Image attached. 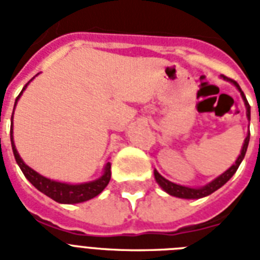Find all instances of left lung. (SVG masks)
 <instances>
[{
	"mask_svg": "<svg viewBox=\"0 0 260 260\" xmlns=\"http://www.w3.org/2000/svg\"><path fill=\"white\" fill-rule=\"evenodd\" d=\"M221 77L225 79V81H230L231 83H234L235 86H236V89L240 91L243 101H244V105H246V109H247V118L250 120L251 117L250 104H248L246 95H244V93H243L240 86H239V83L236 82V81H234V79L226 78V77H224V75H221ZM248 142H250V135H247L246 140H244V144H243L242 147V152H240V155H239V158L236 159V162H235L234 165H232V166L225 171V173H222L220 177H217L216 179L209 182L208 185L202 186V187H187V186H181V185H177V183H173V182L167 181L166 178H163L156 170H154L155 179H156L159 186H160L166 193H169L170 196H174V197L186 198V200H197V198L206 197V196H209V194H212L217 189H220L222 185H225L226 182L230 181L231 178H232V175L236 173V170H238L239 166H240V163H242V160L244 159V155H246L247 152V147H248Z\"/></svg>",
	"mask_w": 260,
	"mask_h": 260,
	"instance_id": "1",
	"label": "left lung"
}]
</instances>
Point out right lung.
I'll return each mask as SVG.
<instances>
[{
	"label": "right lung",
	"mask_w": 260,
	"mask_h": 260,
	"mask_svg": "<svg viewBox=\"0 0 260 260\" xmlns=\"http://www.w3.org/2000/svg\"><path fill=\"white\" fill-rule=\"evenodd\" d=\"M34 79V78H32ZM30 79V81H32ZM29 81V82H30ZM28 82V83H29ZM26 83L25 86L22 87L21 93L18 94V97L16 98V102H14V106L17 104L18 98L22 94V91L25 90V87L28 86ZM14 112V108H13ZM13 118V116H12ZM10 142H12V150H13V155L16 162L21 169L22 174L25 175V178L32 183V185L47 196V197L52 198L54 201L59 202V204H78V202H85L87 200H91L95 196L101 193L102 190L105 189L108 183L110 181V163H106L105 169H104V174L101 177L95 179V181L86 182V183H79V185H71V183H63V182H56L51 181L48 178L43 177L39 173H36L35 170H32L29 166H26L24 160L20 158L17 150H16V146H14L13 142V125L10 128Z\"/></svg>",
	"instance_id": "1"
}]
</instances>
